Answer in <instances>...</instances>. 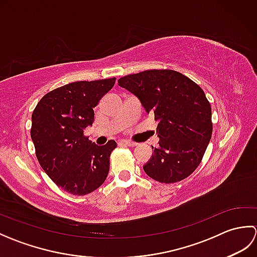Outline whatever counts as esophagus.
I'll return each instance as SVG.
<instances>
[{"label":"esophagus","mask_w":257,"mask_h":257,"mask_svg":"<svg viewBox=\"0 0 257 257\" xmlns=\"http://www.w3.org/2000/svg\"><path fill=\"white\" fill-rule=\"evenodd\" d=\"M120 144L125 145V146H129V147H136V146H137V144L134 143V141H130V140H121V141H120Z\"/></svg>","instance_id":"obj_1"}]
</instances>
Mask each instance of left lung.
Masks as SVG:
<instances>
[{"label": "left lung", "instance_id": "obj_1", "mask_svg": "<svg viewBox=\"0 0 257 257\" xmlns=\"http://www.w3.org/2000/svg\"><path fill=\"white\" fill-rule=\"evenodd\" d=\"M118 85L138 97L158 121L159 147L154 148L145 172L156 181L174 183L199 167L212 136L211 105L204 91L183 74L150 69L127 75Z\"/></svg>", "mask_w": 257, "mask_h": 257}]
</instances>
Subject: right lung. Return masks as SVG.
<instances>
[{
  "instance_id": "right-lung-1",
  "label": "right lung",
  "mask_w": 257,
  "mask_h": 257,
  "mask_svg": "<svg viewBox=\"0 0 257 257\" xmlns=\"http://www.w3.org/2000/svg\"><path fill=\"white\" fill-rule=\"evenodd\" d=\"M116 78L75 81L42 98L32 114L31 137L43 170L57 187L74 195L91 193L105 182L114 140L97 146L84 136L94 108Z\"/></svg>"
}]
</instances>
